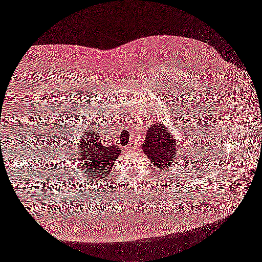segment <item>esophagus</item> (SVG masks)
Here are the masks:
<instances>
[{"instance_id": "obj_1", "label": "esophagus", "mask_w": 262, "mask_h": 262, "mask_svg": "<svg viewBox=\"0 0 262 262\" xmlns=\"http://www.w3.org/2000/svg\"><path fill=\"white\" fill-rule=\"evenodd\" d=\"M135 149H136V146H135V143L130 142L127 146V150L128 151H134Z\"/></svg>"}]
</instances>
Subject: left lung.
Listing matches in <instances>:
<instances>
[{"mask_svg":"<svg viewBox=\"0 0 262 262\" xmlns=\"http://www.w3.org/2000/svg\"><path fill=\"white\" fill-rule=\"evenodd\" d=\"M142 151L155 166L159 169L168 168L173 163L177 152L174 136H171L163 126L154 124L148 128Z\"/></svg>","mask_w":262,"mask_h":262,"instance_id":"8db88e82","label":"left lung"}]
</instances>
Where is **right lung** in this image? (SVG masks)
Here are the masks:
<instances>
[{
  "instance_id": "1",
  "label": "right lung",
  "mask_w": 262,
  "mask_h": 262,
  "mask_svg": "<svg viewBox=\"0 0 262 262\" xmlns=\"http://www.w3.org/2000/svg\"><path fill=\"white\" fill-rule=\"evenodd\" d=\"M79 162L82 173L91 179L104 180L110 174L121 150L117 146H103L101 137L94 130L84 133L79 144Z\"/></svg>"
}]
</instances>
